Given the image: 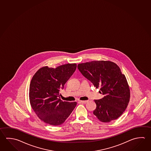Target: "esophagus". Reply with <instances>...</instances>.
<instances>
[{"label": "esophagus", "mask_w": 151, "mask_h": 151, "mask_svg": "<svg viewBox=\"0 0 151 151\" xmlns=\"http://www.w3.org/2000/svg\"><path fill=\"white\" fill-rule=\"evenodd\" d=\"M79 102H81V103H84H84H87L88 101H79Z\"/></svg>", "instance_id": "34e87169"}]
</instances>
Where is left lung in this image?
I'll return each mask as SVG.
<instances>
[{"mask_svg":"<svg viewBox=\"0 0 151 151\" xmlns=\"http://www.w3.org/2000/svg\"><path fill=\"white\" fill-rule=\"evenodd\" d=\"M77 68L104 97L95 100L93 114L101 122H109L119 118L129 102L130 90L124 75L116 64L110 61H93L79 64Z\"/></svg>","mask_w":151,"mask_h":151,"instance_id":"8db88e82","label":"left lung"}]
</instances>
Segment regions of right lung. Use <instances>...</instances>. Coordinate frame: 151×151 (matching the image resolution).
Here are the masks:
<instances>
[{
	"mask_svg": "<svg viewBox=\"0 0 151 151\" xmlns=\"http://www.w3.org/2000/svg\"><path fill=\"white\" fill-rule=\"evenodd\" d=\"M76 64H67L55 69L43 67L36 72L29 85L31 106L42 121L52 126L63 124L77 102L63 101L60 91L76 69Z\"/></svg>",
	"mask_w": 151,
	"mask_h": 151,
	"instance_id": "obj_1",
	"label": "right lung"
}]
</instances>
